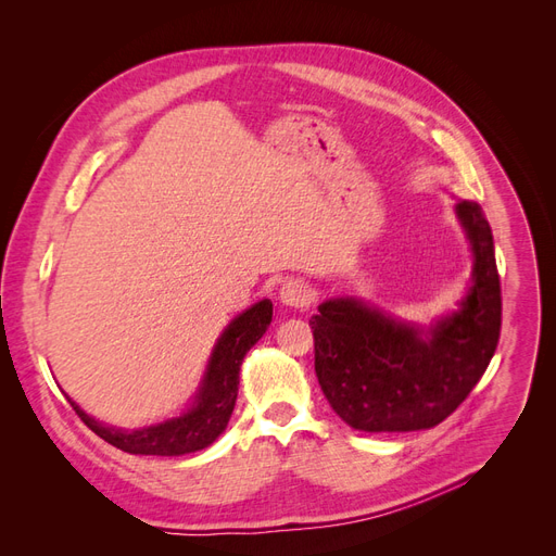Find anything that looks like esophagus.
Segmentation results:
<instances>
[{"label": "esophagus", "instance_id": "esophagus-1", "mask_svg": "<svg viewBox=\"0 0 556 556\" xmlns=\"http://www.w3.org/2000/svg\"><path fill=\"white\" fill-rule=\"evenodd\" d=\"M280 301H282L285 306H292V308H304V306H308V301H311L308 285H306L304 280H296V278H292V280H288V282H282V288H280Z\"/></svg>", "mask_w": 556, "mask_h": 556}]
</instances>
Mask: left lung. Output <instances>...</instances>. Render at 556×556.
<instances>
[{
	"instance_id": "8db88e82",
	"label": "left lung",
	"mask_w": 556,
	"mask_h": 556,
	"mask_svg": "<svg viewBox=\"0 0 556 556\" xmlns=\"http://www.w3.org/2000/svg\"><path fill=\"white\" fill-rule=\"evenodd\" d=\"M473 250V280L457 313L427 331L364 301L319 304L311 319L315 374L343 422L359 431L441 425L478 384L501 333V282L490 223L476 201H457Z\"/></svg>"
}]
</instances>
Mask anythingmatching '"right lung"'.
<instances>
[{"label":"right lung","instance_id":"1","mask_svg":"<svg viewBox=\"0 0 556 556\" xmlns=\"http://www.w3.org/2000/svg\"><path fill=\"white\" fill-rule=\"evenodd\" d=\"M271 315L274 304L268 299H262L260 304L248 308L237 319H231V325L213 348L208 368L204 380H201L192 408L180 417H172L153 427L127 431L97 422L94 417L83 413L70 399L72 408L99 439L129 454L178 457V454L204 450L225 431L233 403H237L239 371L245 352L262 339L266 327L271 325Z\"/></svg>","mask_w":556,"mask_h":556}]
</instances>
